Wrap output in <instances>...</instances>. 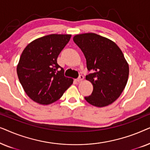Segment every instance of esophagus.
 <instances>
[{
	"mask_svg": "<svg viewBox=\"0 0 150 150\" xmlns=\"http://www.w3.org/2000/svg\"><path fill=\"white\" fill-rule=\"evenodd\" d=\"M83 79H84L83 76V75H80L79 77L78 78V79L76 80V82H78V83H80V82H81L82 81H83Z\"/></svg>",
	"mask_w": 150,
	"mask_h": 150,
	"instance_id": "esophagus-1",
	"label": "esophagus"
}]
</instances>
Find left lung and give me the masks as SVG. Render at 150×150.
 I'll use <instances>...</instances> for the list:
<instances>
[{
	"mask_svg": "<svg viewBox=\"0 0 150 150\" xmlns=\"http://www.w3.org/2000/svg\"><path fill=\"white\" fill-rule=\"evenodd\" d=\"M74 42L81 48L90 71L86 80L93 89L85 99L91 105L103 107L114 102L126 87L129 66L115 43L96 33H84L74 37Z\"/></svg>",
	"mask_w": 150,
	"mask_h": 150,
	"instance_id": "1",
	"label": "left lung"
}]
</instances>
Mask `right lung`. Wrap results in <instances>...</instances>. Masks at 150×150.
<instances>
[{
    "mask_svg": "<svg viewBox=\"0 0 150 150\" xmlns=\"http://www.w3.org/2000/svg\"><path fill=\"white\" fill-rule=\"evenodd\" d=\"M71 35L52 34L33 41L24 48L17 66L20 83L27 96L40 104L58 100L73 83L65 77L57 57Z\"/></svg>",
    "mask_w": 150,
    "mask_h": 150,
    "instance_id": "obj_1",
    "label": "right lung"
}]
</instances>
